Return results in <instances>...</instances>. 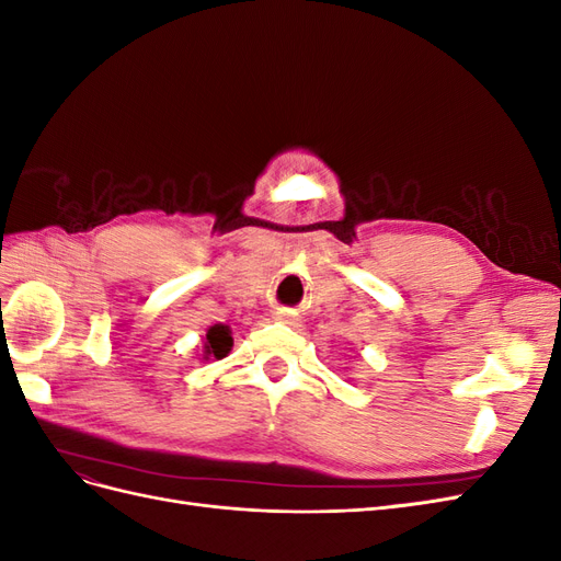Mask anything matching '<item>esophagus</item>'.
<instances>
[{"label": "esophagus", "instance_id": "1", "mask_svg": "<svg viewBox=\"0 0 561 561\" xmlns=\"http://www.w3.org/2000/svg\"><path fill=\"white\" fill-rule=\"evenodd\" d=\"M276 320H290L285 313H276Z\"/></svg>", "mask_w": 561, "mask_h": 561}]
</instances>
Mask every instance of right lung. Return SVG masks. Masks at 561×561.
<instances>
[{
	"label": "right lung",
	"instance_id": "add662e5",
	"mask_svg": "<svg viewBox=\"0 0 561 561\" xmlns=\"http://www.w3.org/2000/svg\"><path fill=\"white\" fill-rule=\"evenodd\" d=\"M231 346H233V336H231L229 325L217 322V325H210L206 336H203L201 360H222L229 355Z\"/></svg>",
	"mask_w": 561,
	"mask_h": 561
}]
</instances>
